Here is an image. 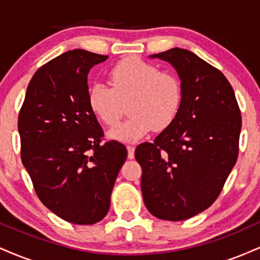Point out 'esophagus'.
<instances>
[{
  "label": "esophagus",
  "mask_w": 260,
  "mask_h": 260,
  "mask_svg": "<svg viewBox=\"0 0 260 260\" xmlns=\"http://www.w3.org/2000/svg\"><path fill=\"white\" fill-rule=\"evenodd\" d=\"M127 150H128V159H133L134 150H136V148H134L133 145H127Z\"/></svg>",
  "instance_id": "34e87169"
}]
</instances>
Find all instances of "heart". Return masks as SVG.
<instances>
[{"mask_svg": "<svg viewBox=\"0 0 260 260\" xmlns=\"http://www.w3.org/2000/svg\"><path fill=\"white\" fill-rule=\"evenodd\" d=\"M107 84L89 89L88 104L99 120L117 126L128 104L131 117L110 132L122 142H137L151 131H164L174 123L183 101V86L174 73L140 58H126L107 73Z\"/></svg>", "mask_w": 260, "mask_h": 260, "instance_id": "b5f03b06", "label": "heart"}]
</instances>
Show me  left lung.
<instances>
[{
	"label": "left lung",
	"instance_id": "obj_1",
	"mask_svg": "<svg viewBox=\"0 0 260 260\" xmlns=\"http://www.w3.org/2000/svg\"><path fill=\"white\" fill-rule=\"evenodd\" d=\"M151 57L176 68L183 101L174 123L134 155L145 207L157 219L181 221L221 193L237 161L242 117L234 89L214 66L180 47Z\"/></svg>",
	"mask_w": 260,
	"mask_h": 260
}]
</instances>
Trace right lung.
<instances>
[{
    "instance_id": "right-lung-1",
    "label": "right lung",
    "mask_w": 260,
    "mask_h": 260,
    "mask_svg": "<svg viewBox=\"0 0 260 260\" xmlns=\"http://www.w3.org/2000/svg\"><path fill=\"white\" fill-rule=\"evenodd\" d=\"M107 56L67 51L35 72L18 116L20 157L35 193L53 214L92 225L110 209L116 177L127 149L104 142L88 104V73Z\"/></svg>"
}]
</instances>
